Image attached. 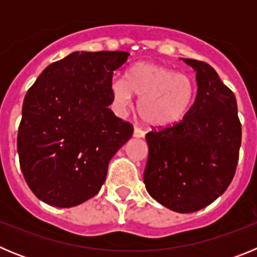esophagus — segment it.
<instances>
[{
	"mask_svg": "<svg viewBox=\"0 0 257 257\" xmlns=\"http://www.w3.org/2000/svg\"><path fill=\"white\" fill-rule=\"evenodd\" d=\"M145 133L142 130V128H139V127H135L134 128V138H138V139H140V138H144Z\"/></svg>",
	"mask_w": 257,
	"mask_h": 257,
	"instance_id": "obj_1",
	"label": "esophagus"
}]
</instances>
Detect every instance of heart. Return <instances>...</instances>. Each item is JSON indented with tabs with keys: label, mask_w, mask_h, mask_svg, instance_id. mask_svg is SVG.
<instances>
[{
	"label": "heart",
	"mask_w": 257,
	"mask_h": 257,
	"mask_svg": "<svg viewBox=\"0 0 257 257\" xmlns=\"http://www.w3.org/2000/svg\"><path fill=\"white\" fill-rule=\"evenodd\" d=\"M112 95L119 108L139 99L138 110L143 121L153 127H169L180 122L189 112L194 87L188 76L154 63H138L127 70L126 78L112 82Z\"/></svg>",
	"instance_id": "1"
}]
</instances>
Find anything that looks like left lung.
Listing matches in <instances>:
<instances>
[{
  "mask_svg": "<svg viewBox=\"0 0 257 257\" xmlns=\"http://www.w3.org/2000/svg\"><path fill=\"white\" fill-rule=\"evenodd\" d=\"M196 70L197 95L176 124L147 134L148 193L180 213L206 207L225 192L239 158L242 127L237 100L205 61L183 59Z\"/></svg>",
  "mask_w": 257,
  "mask_h": 257,
  "instance_id": "left-lung-1",
  "label": "left lung"
}]
</instances>
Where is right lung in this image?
Wrapping results in <instances>:
<instances>
[{"mask_svg":"<svg viewBox=\"0 0 257 257\" xmlns=\"http://www.w3.org/2000/svg\"><path fill=\"white\" fill-rule=\"evenodd\" d=\"M124 51H76L50 64L24 97L18 131L20 169L42 202L74 207L99 193L109 161L133 136L115 117L113 72Z\"/></svg>","mask_w":257,"mask_h":257,"instance_id":"right-lung-1","label":"right lung"}]
</instances>
